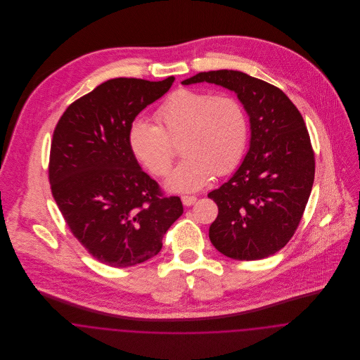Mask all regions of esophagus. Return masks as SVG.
<instances>
[{
	"label": "esophagus",
	"instance_id": "obj_1",
	"mask_svg": "<svg viewBox=\"0 0 360 360\" xmlns=\"http://www.w3.org/2000/svg\"><path fill=\"white\" fill-rule=\"evenodd\" d=\"M181 201H183V204L186 206L194 205L197 202V197H194V195H183Z\"/></svg>",
	"mask_w": 360,
	"mask_h": 360
}]
</instances>
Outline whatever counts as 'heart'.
<instances>
[{"mask_svg":"<svg viewBox=\"0 0 360 360\" xmlns=\"http://www.w3.org/2000/svg\"><path fill=\"white\" fill-rule=\"evenodd\" d=\"M158 124L137 119L129 130L134 156L155 176H165L180 143L184 159L170 173L166 187L191 193L206 186L213 174L231 173L245 154L250 120L244 105L231 96L179 89L155 113Z\"/></svg>","mask_w":360,"mask_h":360,"instance_id":"heart-1","label":"heart"}]
</instances>
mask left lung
<instances>
[{"label":"left lung","mask_w":360,"mask_h":360,"mask_svg":"<svg viewBox=\"0 0 360 360\" xmlns=\"http://www.w3.org/2000/svg\"><path fill=\"white\" fill-rule=\"evenodd\" d=\"M214 83L234 91L251 122V146L233 177L207 194L219 207L209 227L213 247L257 260L295 234L314 180V153L298 108L276 86L238 70L201 72L183 84Z\"/></svg>","instance_id":"left-lung-1"}]
</instances>
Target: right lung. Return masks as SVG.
<instances>
[{
  "label": "right lung",
  "instance_id": "obj_1",
  "mask_svg": "<svg viewBox=\"0 0 360 360\" xmlns=\"http://www.w3.org/2000/svg\"><path fill=\"white\" fill-rule=\"evenodd\" d=\"M173 82L110 79L70 103L55 126L52 197L72 234L108 266L129 267L158 255L183 214L181 200L163 195L129 146L136 116Z\"/></svg>",
  "mask_w": 360,
  "mask_h": 360
}]
</instances>
